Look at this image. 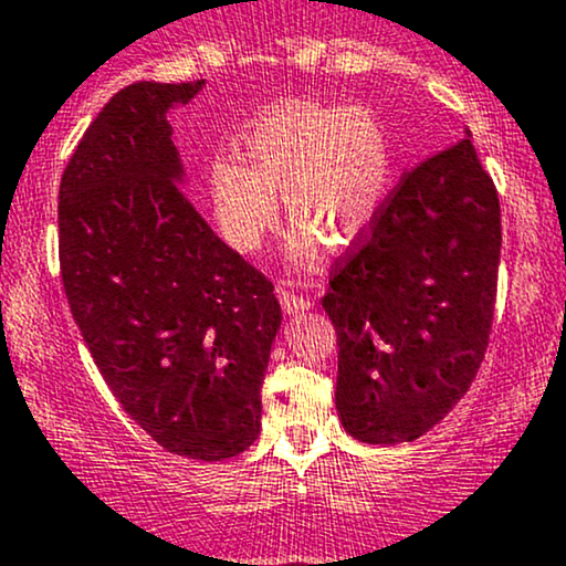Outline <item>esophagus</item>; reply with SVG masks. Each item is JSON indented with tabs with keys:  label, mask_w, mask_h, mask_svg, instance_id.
Segmentation results:
<instances>
[{
	"label": "esophagus",
	"mask_w": 566,
	"mask_h": 566,
	"mask_svg": "<svg viewBox=\"0 0 566 566\" xmlns=\"http://www.w3.org/2000/svg\"><path fill=\"white\" fill-rule=\"evenodd\" d=\"M277 300H281V307L285 315H294V313H304L310 310V300H304L300 294H291V291L277 289Z\"/></svg>",
	"instance_id": "34e87169"
}]
</instances>
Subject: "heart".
I'll return each instance as SVG.
<instances>
[{"label":"heart","mask_w":566,"mask_h":566,"mask_svg":"<svg viewBox=\"0 0 566 566\" xmlns=\"http://www.w3.org/2000/svg\"><path fill=\"white\" fill-rule=\"evenodd\" d=\"M240 160L208 170V198L221 234L253 251L277 224L275 189L294 221V253L310 256L358 240L382 208L392 176L385 125L364 106L285 101L266 109L238 144Z\"/></svg>","instance_id":"heart-1"}]
</instances>
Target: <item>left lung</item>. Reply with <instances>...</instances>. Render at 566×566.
<instances>
[{
	"mask_svg": "<svg viewBox=\"0 0 566 566\" xmlns=\"http://www.w3.org/2000/svg\"><path fill=\"white\" fill-rule=\"evenodd\" d=\"M500 200L471 138L411 168L332 266L336 411L364 443L415 441L468 392L497 296Z\"/></svg>",
	"mask_w": 566,
	"mask_h": 566,
	"instance_id": "8db88e82",
	"label": "left lung"
}]
</instances>
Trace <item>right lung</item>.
I'll return each mask as SVG.
<instances>
[{
    "label": "right lung",
    "instance_id": "add662e5",
    "mask_svg": "<svg viewBox=\"0 0 566 566\" xmlns=\"http://www.w3.org/2000/svg\"><path fill=\"white\" fill-rule=\"evenodd\" d=\"M206 82H133L74 149L59 259L74 323L119 406L163 449L227 460L262 430L281 304L181 189L168 109Z\"/></svg>",
    "mask_w": 566,
    "mask_h": 566
}]
</instances>
